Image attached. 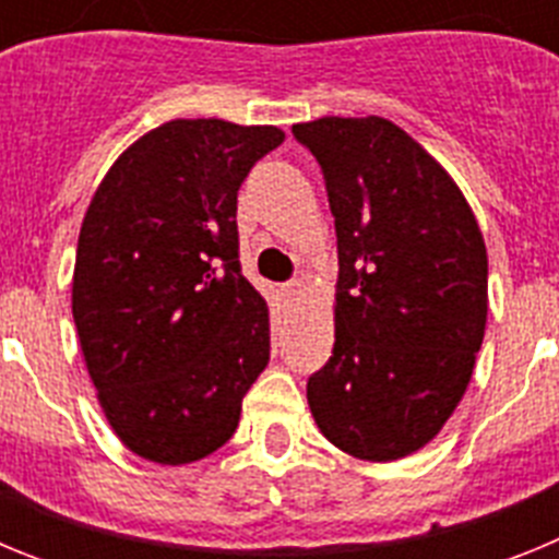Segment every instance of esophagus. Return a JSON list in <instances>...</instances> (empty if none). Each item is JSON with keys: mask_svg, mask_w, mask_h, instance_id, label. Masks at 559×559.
I'll return each mask as SVG.
<instances>
[{"mask_svg": "<svg viewBox=\"0 0 559 559\" xmlns=\"http://www.w3.org/2000/svg\"><path fill=\"white\" fill-rule=\"evenodd\" d=\"M285 296H288L290 302H299V299H305L308 296V285L302 283V280H294V283L285 285Z\"/></svg>", "mask_w": 559, "mask_h": 559, "instance_id": "1", "label": "esophagus"}]
</instances>
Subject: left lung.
I'll list each match as a JSON object with an SVG mask.
<instances>
[{
	"instance_id": "8db88e82",
	"label": "left lung",
	"mask_w": 559,
	"mask_h": 559,
	"mask_svg": "<svg viewBox=\"0 0 559 559\" xmlns=\"http://www.w3.org/2000/svg\"><path fill=\"white\" fill-rule=\"evenodd\" d=\"M328 181L338 240L335 344L308 380L338 451L397 462L437 437L487 328V246L451 173L383 117L296 122Z\"/></svg>"
}]
</instances>
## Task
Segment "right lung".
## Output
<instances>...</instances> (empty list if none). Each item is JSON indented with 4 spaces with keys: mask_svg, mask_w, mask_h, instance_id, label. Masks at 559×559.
I'll list each match as a JSON object with an SVG mask.
<instances>
[{
    "mask_svg": "<svg viewBox=\"0 0 559 559\" xmlns=\"http://www.w3.org/2000/svg\"><path fill=\"white\" fill-rule=\"evenodd\" d=\"M276 126L170 120L117 156L83 215L72 316L97 403L156 464L226 445L269 364V305L237 263V190Z\"/></svg>",
    "mask_w": 559,
    "mask_h": 559,
    "instance_id": "right-lung-1",
    "label": "right lung"
}]
</instances>
